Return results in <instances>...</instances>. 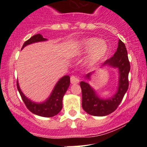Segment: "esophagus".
I'll return each mask as SVG.
<instances>
[{
    "mask_svg": "<svg viewBox=\"0 0 147 147\" xmlns=\"http://www.w3.org/2000/svg\"><path fill=\"white\" fill-rule=\"evenodd\" d=\"M70 82H71V84H78V83L80 82V80L79 78H77V77L71 76Z\"/></svg>",
    "mask_w": 147,
    "mask_h": 147,
    "instance_id": "1",
    "label": "esophagus"
}]
</instances>
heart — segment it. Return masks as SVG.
<instances>
[{"mask_svg":"<svg viewBox=\"0 0 147 147\" xmlns=\"http://www.w3.org/2000/svg\"><path fill=\"white\" fill-rule=\"evenodd\" d=\"M108 51V45L104 40L97 38H90L80 42L76 53L78 55L88 53L86 59V65L93 66L97 64L106 56Z\"/></svg>","mask_w":147,"mask_h":147,"instance_id":"heart-1","label":"heart"}]
</instances>
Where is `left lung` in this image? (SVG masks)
Listing matches in <instances>:
<instances>
[{"instance_id":"left-lung-1","label":"left lung","mask_w":147,"mask_h":147,"mask_svg":"<svg viewBox=\"0 0 147 147\" xmlns=\"http://www.w3.org/2000/svg\"><path fill=\"white\" fill-rule=\"evenodd\" d=\"M117 68L119 72L117 90L109 98L103 99L97 94V92L91 87L89 82L82 81L80 83L82 89V106L83 109L92 116L103 117L112 113L116 110L129 87L128 75L130 70V64L127 55V50L122 41L119 40L117 51L111 58L104 63L103 67ZM94 72L85 75V79L90 80Z\"/></svg>"}]
</instances>
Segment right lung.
I'll return each mask as SVG.
<instances>
[{
	"instance_id": "right-lung-1",
	"label": "right lung",
	"mask_w": 147,
	"mask_h": 147,
	"mask_svg": "<svg viewBox=\"0 0 147 147\" xmlns=\"http://www.w3.org/2000/svg\"><path fill=\"white\" fill-rule=\"evenodd\" d=\"M47 40V39L44 38L40 34H37L26 41L22 49L30 44ZM69 84L70 79L69 75L63 76L56 83L48 98L45 101L40 103L32 101L23 94L20 88L18 81H17V88L25 105L32 113L44 117H52L57 115L61 111L63 108V98L69 87Z\"/></svg>"
}]
</instances>
